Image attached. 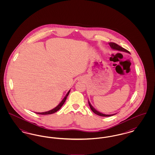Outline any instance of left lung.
Returning a JSON list of instances; mask_svg holds the SVG:
<instances>
[{"instance_id":"left-lung-1","label":"left lung","mask_w":155,"mask_h":155,"mask_svg":"<svg viewBox=\"0 0 155 155\" xmlns=\"http://www.w3.org/2000/svg\"><path fill=\"white\" fill-rule=\"evenodd\" d=\"M109 44L111 48L113 49L117 50V51H122V52L130 53L129 51H128L127 50H126L125 49L123 48V47H121V46H119L118 45L116 44H115V43H113V42H110ZM88 103L89 105V106H90V108H91V110L94 113H95V114H97V115H98V116H103V117H109V116H111L114 115V114H103V113H101L99 112L98 111H97L96 110H95V109L92 106V105L91 104V103H89V101Z\"/></svg>"}]
</instances>
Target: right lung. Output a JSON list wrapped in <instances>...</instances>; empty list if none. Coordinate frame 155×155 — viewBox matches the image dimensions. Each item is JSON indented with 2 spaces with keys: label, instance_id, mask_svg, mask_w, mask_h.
I'll return each mask as SVG.
<instances>
[{
  "label": "right lung",
  "instance_id": "1",
  "mask_svg": "<svg viewBox=\"0 0 155 155\" xmlns=\"http://www.w3.org/2000/svg\"><path fill=\"white\" fill-rule=\"evenodd\" d=\"M70 91H69L67 92L66 95L65 97L63 98V99L62 100V101H61L60 103H59V105H58L55 108L53 109L52 110H51L46 111V112H42V113H36L38 114L46 115V114H53V113H54L56 112L57 111L59 110V109L61 107V106L63 105V104H64V102H65V101H66V100L67 97L68 96V94H69V93H70Z\"/></svg>",
  "mask_w": 155,
  "mask_h": 155
}]
</instances>
